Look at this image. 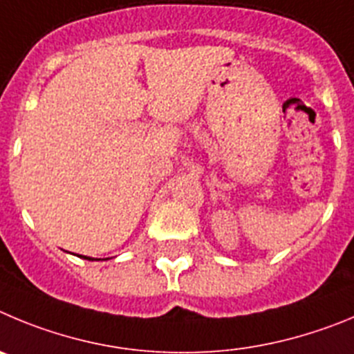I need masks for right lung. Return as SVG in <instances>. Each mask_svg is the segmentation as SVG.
I'll list each match as a JSON object with an SVG mask.
<instances>
[{"label":"right lung","mask_w":354,"mask_h":354,"mask_svg":"<svg viewBox=\"0 0 354 354\" xmlns=\"http://www.w3.org/2000/svg\"><path fill=\"white\" fill-rule=\"evenodd\" d=\"M82 257V259H88V261H98V259H93V257H88V256H79Z\"/></svg>","instance_id":"1"}]
</instances>
